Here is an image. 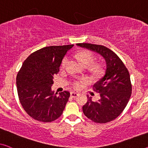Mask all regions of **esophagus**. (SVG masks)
I'll use <instances>...</instances> for the list:
<instances>
[{"label": "esophagus", "mask_w": 148, "mask_h": 148, "mask_svg": "<svg viewBox=\"0 0 148 148\" xmlns=\"http://www.w3.org/2000/svg\"><path fill=\"white\" fill-rule=\"evenodd\" d=\"M70 96H71L72 98H76V97L78 96V93H76V92H72L71 93H70Z\"/></svg>", "instance_id": "34e87169"}]
</instances>
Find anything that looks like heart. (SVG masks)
<instances>
[{
	"mask_svg": "<svg viewBox=\"0 0 148 148\" xmlns=\"http://www.w3.org/2000/svg\"><path fill=\"white\" fill-rule=\"evenodd\" d=\"M76 58L80 60V63L82 64L86 68L90 67L91 69L93 70L94 72H98L100 70V64H93V63L95 61V56L92 52L89 51V50H82L80 52L77 53L76 55ZM68 62V58L67 56L64 57L62 59V61L61 63V67L64 68L66 67V66L67 65ZM82 84V82L76 80L74 81L73 83H72V85L75 88H79L81 87Z\"/></svg>",
	"mask_w": 148,
	"mask_h": 148,
	"instance_id": "1",
	"label": "heart"
}]
</instances>
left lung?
<instances>
[{
    "mask_svg": "<svg viewBox=\"0 0 148 148\" xmlns=\"http://www.w3.org/2000/svg\"><path fill=\"white\" fill-rule=\"evenodd\" d=\"M77 45L99 53L106 62L104 74L93 86L100 99L94 102L87 96L88 100L82 107L84 114L95 123L111 122L120 115L130 98L132 88L128 70L118 55L104 46L89 43Z\"/></svg>",
    "mask_w": 148,
    "mask_h": 148,
    "instance_id": "1",
    "label": "left lung"
}]
</instances>
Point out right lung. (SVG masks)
<instances>
[{"label":"right lung","instance_id":"1","mask_svg":"<svg viewBox=\"0 0 148 148\" xmlns=\"http://www.w3.org/2000/svg\"><path fill=\"white\" fill-rule=\"evenodd\" d=\"M73 45L51 46L34 52L26 59L18 72V96L23 109L35 120L51 122L62 114L70 97L64 91L54 94L53 76L58 73L62 60Z\"/></svg>","mask_w":148,"mask_h":148}]
</instances>
